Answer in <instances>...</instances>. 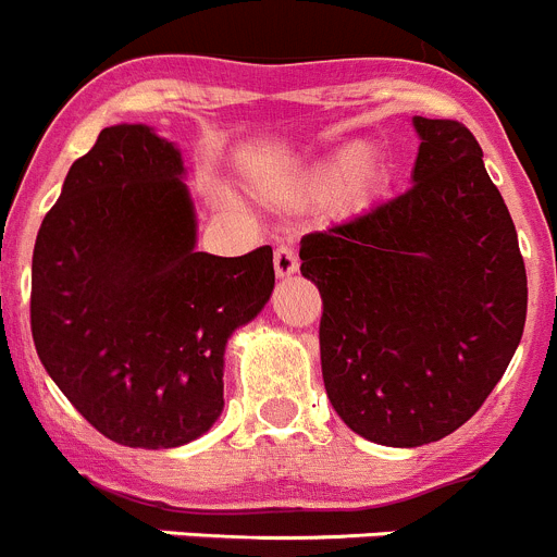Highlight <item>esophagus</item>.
Here are the masks:
<instances>
[{
    "mask_svg": "<svg viewBox=\"0 0 557 557\" xmlns=\"http://www.w3.org/2000/svg\"><path fill=\"white\" fill-rule=\"evenodd\" d=\"M273 268L278 278H287V275L298 273V256H295V250L289 248V245H278V248H275Z\"/></svg>",
    "mask_w": 557,
    "mask_h": 557,
    "instance_id": "esophagus-1",
    "label": "esophagus"
}]
</instances>
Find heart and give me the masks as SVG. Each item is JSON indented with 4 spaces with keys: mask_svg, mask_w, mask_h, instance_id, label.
Listing matches in <instances>:
<instances>
[{
    "mask_svg": "<svg viewBox=\"0 0 557 557\" xmlns=\"http://www.w3.org/2000/svg\"><path fill=\"white\" fill-rule=\"evenodd\" d=\"M385 178V166L376 152L366 145H351L343 150L334 161L323 164L321 170H314L309 178L289 184L284 195L295 198V195H307V198H321L334 191V206L346 214L366 209L368 200L373 198V191L379 189Z\"/></svg>",
    "mask_w": 557,
    "mask_h": 557,
    "instance_id": "b5f03b06",
    "label": "heart"
}]
</instances>
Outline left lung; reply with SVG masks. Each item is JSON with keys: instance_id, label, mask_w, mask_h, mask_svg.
Returning <instances> with one entry per match:
<instances>
[{"instance_id": "obj_1", "label": "left lung", "mask_w": 557, "mask_h": 557, "mask_svg": "<svg viewBox=\"0 0 557 557\" xmlns=\"http://www.w3.org/2000/svg\"><path fill=\"white\" fill-rule=\"evenodd\" d=\"M412 186L301 239L323 298L321 368L348 430L412 449L451 435L510 366L528 318L519 236L482 147L451 120L412 116Z\"/></svg>"}]
</instances>
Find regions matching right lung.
I'll return each instance as SVG.
<instances>
[{"label":"right lung","mask_w":557,"mask_h":557,"mask_svg":"<svg viewBox=\"0 0 557 557\" xmlns=\"http://www.w3.org/2000/svg\"><path fill=\"white\" fill-rule=\"evenodd\" d=\"M184 178L156 127H102L33 250L38 359L88 424L131 449H175L214 426L225 346L275 284L270 245L198 250Z\"/></svg>","instance_id":"right-lung-1"}]
</instances>
